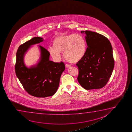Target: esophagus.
<instances>
[{"mask_svg":"<svg viewBox=\"0 0 132 132\" xmlns=\"http://www.w3.org/2000/svg\"><path fill=\"white\" fill-rule=\"evenodd\" d=\"M66 67L67 68H70V67H71V65H69V64H66Z\"/></svg>","mask_w":132,"mask_h":132,"instance_id":"1","label":"esophagus"}]
</instances>
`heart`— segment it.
I'll return each mask as SVG.
<instances>
[{"label": "heart", "mask_w": 132, "mask_h": 132, "mask_svg": "<svg viewBox=\"0 0 132 132\" xmlns=\"http://www.w3.org/2000/svg\"><path fill=\"white\" fill-rule=\"evenodd\" d=\"M53 47L48 49L50 54L54 60L61 58L60 53L67 61L76 63L83 58L86 52V42L81 35L78 34H63L54 39Z\"/></svg>", "instance_id": "b5f03b06"}]
</instances>
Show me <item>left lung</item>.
I'll list each match as a JSON object with an SVG mask.
<instances>
[{"mask_svg":"<svg viewBox=\"0 0 132 132\" xmlns=\"http://www.w3.org/2000/svg\"><path fill=\"white\" fill-rule=\"evenodd\" d=\"M85 33L87 48L82 59L76 64L78 68V80L86 90L104 87L111 76L114 68L112 45L108 39L98 33Z\"/></svg>","mask_w":132,"mask_h":132,"instance_id":"obj_1","label":"left lung"}]
</instances>
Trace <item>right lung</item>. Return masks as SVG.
I'll list each match as a JSON object with an SVG mask.
<instances>
[{
    "instance_id": "right-lung-1",
    "label": "right lung",
    "mask_w": 132,
    "mask_h": 132,
    "mask_svg": "<svg viewBox=\"0 0 132 132\" xmlns=\"http://www.w3.org/2000/svg\"><path fill=\"white\" fill-rule=\"evenodd\" d=\"M43 38L35 37L20 45L16 54L15 70L17 78L28 94L37 97L53 96L58 90L60 78L64 70L63 62L50 60L47 50L38 45L40 56L37 63L28 67L24 63L26 54L32 45L43 42Z\"/></svg>"
}]
</instances>
